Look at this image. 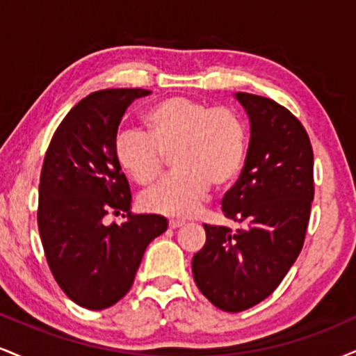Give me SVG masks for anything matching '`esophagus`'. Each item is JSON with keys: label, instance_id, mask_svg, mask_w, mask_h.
<instances>
[{"label": "esophagus", "instance_id": "obj_1", "mask_svg": "<svg viewBox=\"0 0 356 356\" xmlns=\"http://www.w3.org/2000/svg\"><path fill=\"white\" fill-rule=\"evenodd\" d=\"M184 220H179V219H172V220H169V227L170 229H177V227H182L184 226Z\"/></svg>", "mask_w": 356, "mask_h": 356}]
</instances>
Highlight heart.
<instances>
[{
    "label": "heart",
    "instance_id": "obj_1",
    "mask_svg": "<svg viewBox=\"0 0 356 356\" xmlns=\"http://www.w3.org/2000/svg\"><path fill=\"white\" fill-rule=\"evenodd\" d=\"M144 124L145 134H118L113 152L122 170L144 187L161 177L172 155L175 172L140 197L147 211L187 218L206 201L211 184L224 189L243 172L249 127L238 110L174 95L147 110Z\"/></svg>",
    "mask_w": 356,
    "mask_h": 356
}]
</instances>
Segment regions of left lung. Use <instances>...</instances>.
I'll list each match as a JSON object with an SVG mask.
<instances>
[{"label": "left lung", "mask_w": 356, "mask_h": 356, "mask_svg": "<svg viewBox=\"0 0 356 356\" xmlns=\"http://www.w3.org/2000/svg\"><path fill=\"white\" fill-rule=\"evenodd\" d=\"M251 120L246 164L224 194L222 212L244 224L209 226L192 257L201 293L222 312L239 313L280 286L305 244L314 195L313 147L303 124L277 102L238 92Z\"/></svg>", "instance_id": "obj_1"}]
</instances>
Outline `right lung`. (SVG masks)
Listing matches in <instances>:
<instances>
[{
    "label": "right lung",
    "instance_id": "obj_1",
    "mask_svg": "<svg viewBox=\"0 0 356 356\" xmlns=\"http://www.w3.org/2000/svg\"><path fill=\"white\" fill-rule=\"evenodd\" d=\"M144 88H105L81 99L53 134L40 174L38 229L51 275L87 309H105L132 288L150 241L167 229L157 214L130 212V187L115 159L127 107ZM127 212L110 227L104 216ZM125 218V216H122Z\"/></svg>",
    "mask_w": 356,
    "mask_h": 356
}]
</instances>
